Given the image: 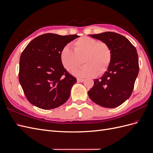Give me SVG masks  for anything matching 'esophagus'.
I'll use <instances>...</instances> for the list:
<instances>
[{"instance_id": "esophagus-1", "label": "esophagus", "mask_w": 153, "mask_h": 153, "mask_svg": "<svg viewBox=\"0 0 153 153\" xmlns=\"http://www.w3.org/2000/svg\"><path fill=\"white\" fill-rule=\"evenodd\" d=\"M84 81V80L83 78H77V82H83Z\"/></svg>"}]
</instances>
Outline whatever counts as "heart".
Returning a JSON list of instances; mask_svg holds the SVG:
<instances>
[{"label":"heart","mask_w":153,"mask_h":153,"mask_svg":"<svg viewBox=\"0 0 153 153\" xmlns=\"http://www.w3.org/2000/svg\"><path fill=\"white\" fill-rule=\"evenodd\" d=\"M73 48L74 52L68 45L64 46L59 59L62 67L71 72L80 65L82 58L85 65L73 72L76 75L88 77L102 75L112 61V53L109 46L91 37H81L74 41Z\"/></svg>","instance_id":"b5f03b06"}]
</instances>
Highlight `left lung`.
Wrapping results in <instances>:
<instances>
[{
    "mask_svg": "<svg viewBox=\"0 0 153 153\" xmlns=\"http://www.w3.org/2000/svg\"><path fill=\"white\" fill-rule=\"evenodd\" d=\"M107 44L112 53V61L103 75L94 79L88 91L92 101L105 108H115L130 97L139 71L135 47L126 37L113 32L90 34Z\"/></svg>",
    "mask_w": 153,
    "mask_h": 153,
    "instance_id": "8db88e82",
    "label": "left lung"
}]
</instances>
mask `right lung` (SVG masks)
<instances>
[{
	"label": "right lung",
	"mask_w": 153,
	"mask_h": 153,
	"mask_svg": "<svg viewBox=\"0 0 153 153\" xmlns=\"http://www.w3.org/2000/svg\"><path fill=\"white\" fill-rule=\"evenodd\" d=\"M78 37L42 34L32 40L23 51L18 76L31 104L49 110L63 105L69 99L76 79L62 67L59 55L64 46Z\"/></svg>",
	"instance_id": "1"
}]
</instances>
